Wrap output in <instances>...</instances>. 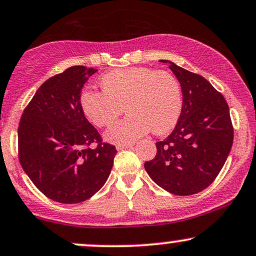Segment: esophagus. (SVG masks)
<instances>
[{"label": "esophagus", "instance_id": "esophagus-1", "mask_svg": "<svg viewBox=\"0 0 256 256\" xmlns=\"http://www.w3.org/2000/svg\"><path fill=\"white\" fill-rule=\"evenodd\" d=\"M134 146L132 144H122V146H116V150H122V149H130Z\"/></svg>", "mask_w": 256, "mask_h": 256}]
</instances>
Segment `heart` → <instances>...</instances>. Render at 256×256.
<instances>
[{"instance_id": "b5f03b06", "label": "heart", "mask_w": 256, "mask_h": 256, "mask_svg": "<svg viewBox=\"0 0 256 256\" xmlns=\"http://www.w3.org/2000/svg\"><path fill=\"white\" fill-rule=\"evenodd\" d=\"M102 92L86 89L80 95L81 108L98 128L110 125L122 110L130 114L113 124L104 138L113 144H131L148 134H164L176 125L182 108L181 86L170 72L134 66L104 74Z\"/></svg>"}]
</instances>
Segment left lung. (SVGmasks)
Masks as SVG:
<instances>
[{"label": "left lung", "mask_w": 256, "mask_h": 256, "mask_svg": "<svg viewBox=\"0 0 256 256\" xmlns=\"http://www.w3.org/2000/svg\"><path fill=\"white\" fill-rule=\"evenodd\" d=\"M168 63L182 92L180 118L169 136L158 142V154L144 163L154 182L172 194L192 196L214 182L234 140L229 106L208 80Z\"/></svg>", "instance_id": "8db88e82"}]
</instances>
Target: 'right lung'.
<instances>
[{
    "mask_svg": "<svg viewBox=\"0 0 256 256\" xmlns=\"http://www.w3.org/2000/svg\"><path fill=\"white\" fill-rule=\"evenodd\" d=\"M96 69L75 66L36 92L18 128L21 167L42 194L78 204L108 178L116 150L102 143L80 104L81 90ZM98 142L96 148H92Z\"/></svg>",
    "mask_w": 256,
    "mask_h": 256,
    "instance_id": "obj_1",
    "label": "right lung"
}]
</instances>
